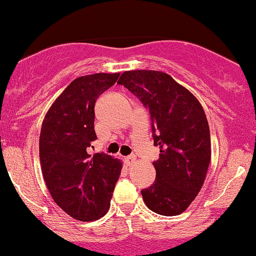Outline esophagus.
<instances>
[{"label":"esophagus","mask_w":256,"mask_h":256,"mask_svg":"<svg viewBox=\"0 0 256 256\" xmlns=\"http://www.w3.org/2000/svg\"><path fill=\"white\" fill-rule=\"evenodd\" d=\"M135 160H136V156L135 155H129V156H127L124 158L126 163H127V166H132V164L135 162Z\"/></svg>","instance_id":"34e87169"}]
</instances>
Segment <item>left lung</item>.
<instances>
[{
    "mask_svg": "<svg viewBox=\"0 0 256 256\" xmlns=\"http://www.w3.org/2000/svg\"><path fill=\"white\" fill-rule=\"evenodd\" d=\"M149 110L156 180L141 191L148 208L160 216L183 213L204 184L211 160V138L205 112L197 98L164 72L126 71L118 82Z\"/></svg>",
    "mask_w": 256,
    "mask_h": 256,
    "instance_id": "left-lung-1",
    "label": "left lung"
}]
</instances>
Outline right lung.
<instances>
[{
  "label": "right lung",
  "mask_w": 256,
  "mask_h": 256,
  "mask_svg": "<svg viewBox=\"0 0 256 256\" xmlns=\"http://www.w3.org/2000/svg\"><path fill=\"white\" fill-rule=\"evenodd\" d=\"M120 73H94L73 80L48 108L42 124V172L56 204L72 218L94 222L110 210L122 162L87 148L96 140L94 104Z\"/></svg>",
  "instance_id": "obj_1"
}]
</instances>
